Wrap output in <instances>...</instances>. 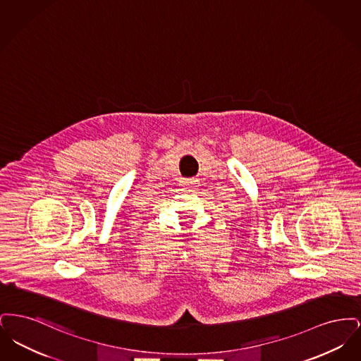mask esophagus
Wrapping results in <instances>:
<instances>
[{"label":"esophagus","instance_id":"esophagus-1","mask_svg":"<svg viewBox=\"0 0 361 361\" xmlns=\"http://www.w3.org/2000/svg\"><path fill=\"white\" fill-rule=\"evenodd\" d=\"M185 187H188V188H193V187H196V184H197V180L196 178H188V180H185Z\"/></svg>","mask_w":361,"mask_h":361}]
</instances>
